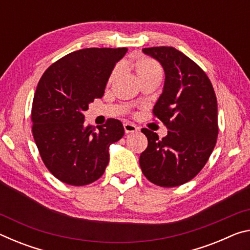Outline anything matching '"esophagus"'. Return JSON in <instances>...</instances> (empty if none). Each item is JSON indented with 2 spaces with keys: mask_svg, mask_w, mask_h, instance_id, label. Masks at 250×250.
Returning <instances> with one entry per match:
<instances>
[{
  "mask_svg": "<svg viewBox=\"0 0 250 250\" xmlns=\"http://www.w3.org/2000/svg\"><path fill=\"white\" fill-rule=\"evenodd\" d=\"M124 128H125V133H133V132H137V131H138L137 125H133V124H130V122H125V124L124 125Z\"/></svg>",
  "mask_w": 250,
  "mask_h": 250,
  "instance_id": "obj_1",
  "label": "esophagus"
}]
</instances>
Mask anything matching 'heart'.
<instances>
[{"mask_svg": "<svg viewBox=\"0 0 250 250\" xmlns=\"http://www.w3.org/2000/svg\"><path fill=\"white\" fill-rule=\"evenodd\" d=\"M133 69L139 77V79H142L152 75H162V69H161V67L158 62L153 61V59L146 58V57L138 59V61L133 64ZM115 75H116V70H113L112 74L110 75L109 83L112 82L113 78H115Z\"/></svg>", "mask_w": 250, "mask_h": 250, "instance_id": "1", "label": "heart"}]
</instances>
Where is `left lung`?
<instances>
[{
  "mask_svg": "<svg viewBox=\"0 0 250 250\" xmlns=\"http://www.w3.org/2000/svg\"><path fill=\"white\" fill-rule=\"evenodd\" d=\"M166 71L162 95L153 116L167 128L159 139L143 128L147 146L140 167L147 180L162 188H174L195 177L208 161L218 135L217 99L213 84L195 62L174 47L143 48Z\"/></svg>",
  "mask_w": 250,
  "mask_h": 250,
  "instance_id": "left-lung-1",
  "label": "left lung"
}]
</instances>
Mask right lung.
Masks as SVG:
<instances>
[{
  "mask_svg": "<svg viewBox=\"0 0 250 250\" xmlns=\"http://www.w3.org/2000/svg\"><path fill=\"white\" fill-rule=\"evenodd\" d=\"M128 48H84L50 65L40 79L32 105V131L48 171L66 184H90L104 174L109 146L124 137L117 119L84 125L88 104L104 96L113 67Z\"/></svg>",
  "mask_w": 250,
  "mask_h": 250,
  "instance_id": "1",
  "label": "right lung"
}]
</instances>
